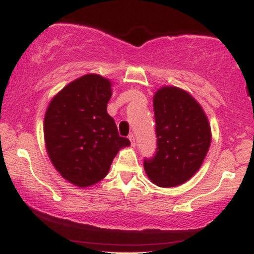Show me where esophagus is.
I'll use <instances>...</instances> for the list:
<instances>
[{"instance_id": "1", "label": "esophagus", "mask_w": 254, "mask_h": 254, "mask_svg": "<svg viewBox=\"0 0 254 254\" xmlns=\"http://www.w3.org/2000/svg\"><path fill=\"white\" fill-rule=\"evenodd\" d=\"M129 139H130V142H131V145H132V147H133V145L136 144V143H135V136L130 135V136H129Z\"/></svg>"}]
</instances>
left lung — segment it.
Wrapping results in <instances>:
<instances>
[{
  "label": "left lung",
  "mask_w": 254,
  "mask_h": 254,
  "mask_svg": "<svg viewBox=\"0 0 254 254\" xmlns=\"http://www.w3.org/2000/svg\"><path fill=\"white\" fill-rule=\"evenodd\" d=\"M153 104L157 148L144 160V171L160 188L182 185L203 164L211 142L210 125L200 105L178 87L160 88Z\"/></svg>",
  "instance_id": "obj_1"
}]
</instances>
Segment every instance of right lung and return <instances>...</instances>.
Segmentation results:
<instances>
[{"label":"right lung","instance_id":"right-lung-1","mask_svg":"<svg viewBox=\"0 0 254 254\" xmlns=\"http://www.w3.org/2000/svg\"><path fill=\"white\" fill-rule=\"evenodd\" d=\"M111 87L100 75H83L55 95L46 110L44 138L49 157L61 176L78 188L103 180L119 149L130 145L107 113Z\"/></svg>","mask_w":254,"mask_h":254}]
</instances>
